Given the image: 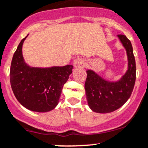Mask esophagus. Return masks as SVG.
I'll list each match as a JSON object with an SVG mask.
<instances>
[{
	"mask_svg": "<svg viewBox=\"0 0 148 148\" xmlns=\"http://www.w3.org/2000/svg\"><path fill=\"white\" fill-rule=\"evenodd\" d=\"M84 64V61L82 58H76L73 62V64H74V67H81L82 64Z\"/></svg>",
	"mask_w": 148,
	"mask_h": 148,
	"instance_id": "34e87169",
	"label": "esophagus"
}]
</instances>
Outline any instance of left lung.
Here are the masks:
<instances>
[{"mask_svg": "<svg viewBox=\"0 0 148 148\" xmlns=\"http://www.w3.org/2000/svg\"><path fill=\"white\" fill-rule=\"evenodd\" d=\"M118 37L126 49L128 60V69L121 80L110 82L91 70L86 71L84 86L86 99L90 108L96 113H107L117 110L128 100L134 88L136 66L133 47L125 35Z\"/></svg>", "mask_w": 148, "mask_h": 148, "instance_id": "obj_1", "label": "left lung"}]
</instances>
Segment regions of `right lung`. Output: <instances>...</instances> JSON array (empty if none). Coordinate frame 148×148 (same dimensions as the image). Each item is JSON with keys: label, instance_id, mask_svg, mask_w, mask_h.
Returning <instances> with one entry per match:
<instances>
[{"label": "right lung", "instance_id": "right-lung-1", "mask_svg": "<svg viewBox=\"0 0 148 148\" xmlns=\"http://www.w3.org/2000/svg\"><path fill=\"white\" fill-rule=\"evenodd\" d=\"M23 38L13 54L10 71L13 94L22 105L36 112H47L58 103L62 88L72 72V65L51 68L29 67L24 62Z\"/></svg>", "mask_w": 148, "mask_h": 148}]
</instances>
